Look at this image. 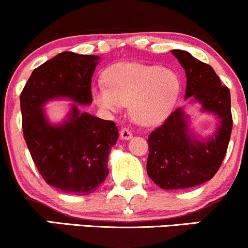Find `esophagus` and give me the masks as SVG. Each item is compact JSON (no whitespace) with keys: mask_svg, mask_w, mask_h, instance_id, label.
I'll list each match as a JSON object with an SVG mask.
<instances>
[{"mask_svg":"<svg viewBox=\"0 0 248 248\" xmlns=\"http://www.w3.org/2000/svg\"><path fill=\"white\" fill-rule=\"evenodd\" d=\"M121 138L127 140V139L132 138V132L129 129H126V127H124V129L121 130Z\"/></svg>","mask_w":248,"mask_h":248,"instance_id":"obj_1","label":"esophagus"}]
</instances>
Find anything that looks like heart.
<instances>
[{
	"label": "heart",
	"instance_id": "1",
	"mask_svg": "<svg viewBox=\"0 0 248 248\" xmlns=\"http://www.w3.org/2000/svg\"><path fill=\"white\" fill-rule=\"evenodd\" d=\"M107 84L93 87L102 109L117 112L130 104V113L141 125H157L171 112L180 90L176 72L160 65L119 63L109 69Z\"/></svg>",
	"mask_w": 248,
	"mask_h": 248
}]
</instances>
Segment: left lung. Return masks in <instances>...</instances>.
<instances>
[{"label": "left lung", "mask_w": 248, "mask_h": 248, "mask_svg": "<svg viewBox=\"0 0 248 248\" xmlns=\"http://www.w3.org/2000/svg\"><path fill=\"white\" fill-rule=\"evenodd\" d=\"M171 52L185 70V98H193L202 111L219 119L212 137L200 140L190 131L188 117L179 108L149 135V177L164 190H183L204 184L217 173L226 155L233 121L230 90L221 85L212 66L184 50Z\"/></svg>", "instance_id": "1"}]
</instances>
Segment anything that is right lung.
Returning <instances> with one entry per match:
<instances>
[{"instance_id": "right-lung-1", "label": "right lung", "mask_w": 248, "mask_h": 248, "mask_svg": "<svg viewBox=\"0 0 248 248\" xmlns=\"http://www.w3.org/2000/svg\"><path fill=\"white\" fill-rule=\"evenodd\" d=\"M98 60L61 52L32 71L19 97L23 136L38 172L48 185L76 196L93 193L108 177V158L118 129L112 121L80 112L76 104L65 121L51 124L43 107L57 98L90 104Z\"/></svg>"}]
</instances>
